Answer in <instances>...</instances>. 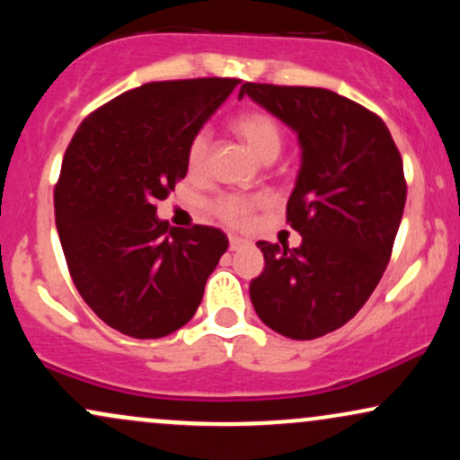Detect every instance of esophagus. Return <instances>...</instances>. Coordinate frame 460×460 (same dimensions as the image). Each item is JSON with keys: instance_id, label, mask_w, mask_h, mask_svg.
Instances as JSON below:
<instances>
[{"instance_id": "esophagus-1", "label": "esophagus", "mask_w": 460, "mask_h": 460, "mask_svg": "<svg viewBox=\"0 0 460 460\" xmlns=\"http://www.w3.org/2000/svg\"><path fill=\"white\" fill-rule=\"evenodd\" d=\"M248 242L244 240V237H237V235H231L229 237V251H240L242 246H246Z\"/></svg>"}]
</instances>
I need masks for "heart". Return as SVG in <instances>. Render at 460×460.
<instances>
[{"label": "heart", "mask_w": 460, "mask_h": 460, "mask_svg": "<svg viewBox=\"0 0 460 460\" xmlns=\"http://www.w3.org/2000/svg\"><path fill=\"white\" fill-rule=\"evenodd\" d=\"M231 131L244 140L261 160L272 162L285 146V128L277 114L268 110H246L231 120ZM209 160V136L208 131H197L188 142L186 168L190 175H200ZM266 205L263 194H237L226 192L209 203V209L218 220L231 226H246L260 208Z\"/></svg>", "instance_id": "1"}]
</instances>
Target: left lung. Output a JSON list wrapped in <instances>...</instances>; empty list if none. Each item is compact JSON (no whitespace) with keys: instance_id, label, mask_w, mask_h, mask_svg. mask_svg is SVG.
I'll return each instance as SVG.
<instances>
[{"instance_id":"left-lung-1","label":"left lung","mask_w":460,"mask_h":460,"mask_svg":"<svg viewBox=\"0 0 460 460\" xmlns=\"http://www.w3.org/2000/svg\"><path fill=\"white\" fill-rule=\"evenodd\" d=\"M244 94L303 146L285 212L303 244L257 242L266 268L251 283L252 307L272 331L315 340L355 318L381 281L404 212L402 157L381 116L326 88L244 82Z\"/></svg>"}]
</instances>
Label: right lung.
<instances>
[{"label":"right lung","instance_id":"right-lung-1","mask_svg":"<svg viewBox=\"0 0 460 460\" xmlns=\"http://www.w3.org/2000/svg\"><path fill=\"white\" fill-rule=\"evenodd\" d=\"M237 84H145L88 114L68 142L54 190L58 235L77 292L123 335L157 340L188 324L229 246L216 226L168 229L155 212L186 177L190 138Z\"/></svg>","mask_w":460,"mask_h":460}]
</instances>
